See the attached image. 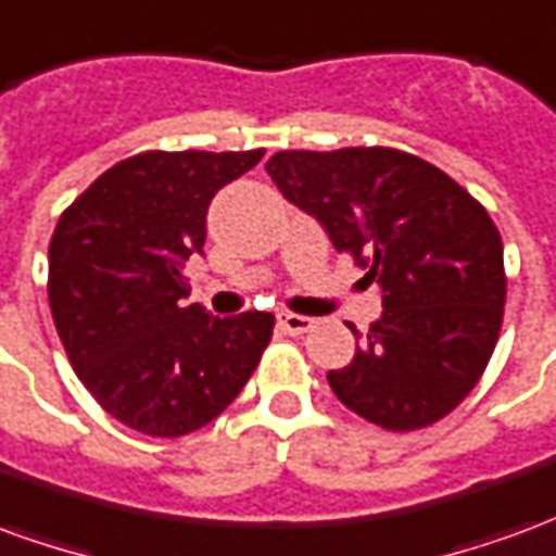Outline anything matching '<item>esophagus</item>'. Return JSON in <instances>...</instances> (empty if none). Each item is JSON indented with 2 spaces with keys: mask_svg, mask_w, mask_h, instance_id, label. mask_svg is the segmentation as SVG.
Returning <instances> with one entry per match:
<instances>
[{
  "mask_svg": "<svg viewBox=\"0 0 556 556\" xmlns=\"http://www.w3.org/2000/svg\"><path fill=\"white\" fill-rule=\"evenodd\" d=\"M277 325H279V330H286V333H291V337H301V333H309V330H313L315 321L313 318H306V315L279 313Z\"/></svg>",
  "mask_w": 556,
  "mask_h": 556,
  "instance_id": "esophagus-1",
  "label": "esophagus"
}]
</instances>
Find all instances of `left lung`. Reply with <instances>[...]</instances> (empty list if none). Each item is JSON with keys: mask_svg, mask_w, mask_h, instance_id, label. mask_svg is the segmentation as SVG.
<instances>
[{"mask_svg": "<svg viewBox=\"0 0 556 556\" xmlns=\"http://www.w3.org/2000/svg\"><path fill=\"white\" fill-rule=\"evenodd\" d=\"M265 169L384 298L369 333L351 327L354 361L327 372L339 402L387 431L426 429L458 408L503 325V241L489 211L399 148L277 151Z\"/></svg>", "mask_w": 556, "mask_h": 556, "instance_id": "obj_1", "label": "left lung"}]
</instances>
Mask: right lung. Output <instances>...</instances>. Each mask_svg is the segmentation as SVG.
<instances>
[{"label": "right lung", "instance_id": "right-lung-1", "mask_svg": "<svg viewBox=\"0 0 556 556\" xmlns=\"http://www.w3.org/2000/svg\"><path fill=\"white\" fill-rule=\"evenodd\" d=\"M255 151H142L115 163L59 217L50 309L77 378L110 417L151 438H181L229 408L274 337V315L214 318L184 262L205 247L219 187Z\"/></svg>", "mask_w": 556, "mask_h": 556}]
</instances>
